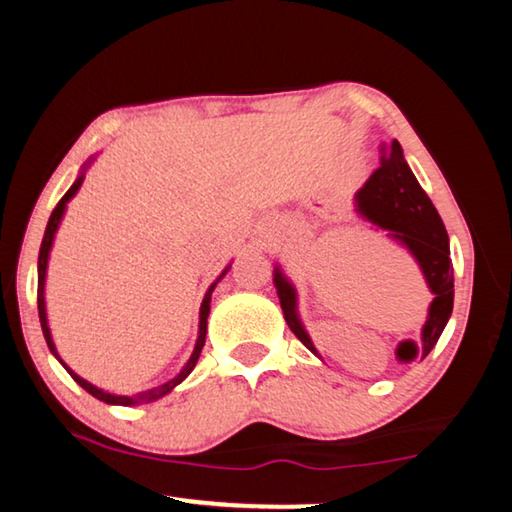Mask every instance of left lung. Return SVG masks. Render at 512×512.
<instances>
[{
    "mask_svg": "<svg viewBox=\"0 0 512 512\" xmlns=\"http://www.w3.org/2000/svg\"><path fill=\"white\" fill-rule=\"evenodd\" d=\"M357 212L370 221L375 228L388 232L386 237L397 241L402 248L409 250L433 293L429 305L427 323L422 327V359L433 350L440 334L447 325L454 309V268L449 259V237L445 223L440 219L431 198L424 194L413 171L404 160L402 146L397 140L391 144H381V164L372 171L357 196ZM273 284L284 311V320L291 332L305 343V348L323 359L311 343L309 334L298 316V293L282 273L280 266L273 271Z\"/></svg>",
    "mask_w": 512,
    "mask_h": 512,
    "instance_id": "left-lung-1",
    "label": "left lung"
}]
</instances>
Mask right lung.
<instances>
[{
  "label": "right lung",
  "instance_id": "add662e5",
  "mask_svg": "<svg viewBox=\"0 0 512 512\" xmlns=\"http://www.w3.org/2000/svg\"><path fill=\"white\" fill-rule=\"evenodd\" d=\"M90 164H92V160H88V162L83 164V169H81V173H79V178L74 180V185L69 187V189H67V194L58 201L56 210L51 212V216H49V223H47L45 237H42V246H40V255H38V316H40L42 334H45V341H47V345H49L51 354H54V357H56L60 363H63V368L69 372V375H72V379L76 381V384H79L81 388H85V391H88L92 397H97V400L106 402V404H119V406H133V404H142V402H155V400H160V397H164L167 393H171L173 388H176L183 379H187V377H189V372L194 370L198 357H201L203 345H205L207 316H210V300H212V291H214L216 284H219L221 277L230 271V266L225 268V271H223L219 277H216V280L210 284V289L205 291V298H203V302H201V311H198V339H196V345H194V352H192V357L187 359V363L183 366V370H180L176 377L169 379V381H164V384H160V386L151 388V391H142V393H135V395H115V393H106V391H103V388L90 384V381H85L81 375H76V372H74L72 368H69L63 359H60V354H58L56 345H54V339H51V329H49V320H47V302H45V280H47L49 253H51V246H54V237H56V232H58V225H60V221H63V214H65V210H67V203L72 201V198L76 196V192H79V189H81V185H83V178H85V169H88Z\"/></svg>",
  "mask_w": 512,
  "mask_h": 512
}]
</instances>
